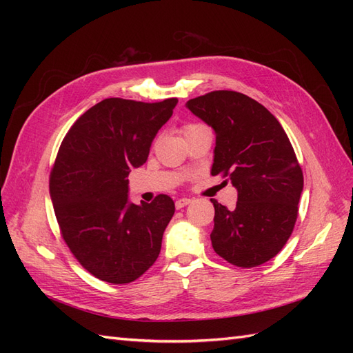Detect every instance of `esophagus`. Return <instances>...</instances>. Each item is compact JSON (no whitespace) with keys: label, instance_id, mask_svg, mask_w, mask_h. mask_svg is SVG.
<instances>
[{"label":"esophagus","instance_id":"esophagus-1","mask_svg":"<svg viewBox=\"0 0 353 353\" xmlns=\"http://www.w3.org/2000/svg\"><path fill=\"white\" fill-rule=\"evenodd\" d=\"M190 203H191V200H190V199H187V197H183V199H178V200L175 201V208H176V209H183L184 206L190 205Z\"/></svg>","mask_w":353,"mask_h":353}]
</instances>
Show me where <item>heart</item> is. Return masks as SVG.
Masks as SVG:
<instances>
[{
	"mask_svg": "<svg viewBox=\"0 0 353 353\" xmlns=\"http://www.w3.org/2000/svg\"><path fill=\"white\" fill-rule=\"evenodd\" d=\"M196 126H199V125H187L185 130H191V128H196ZM185 130H184V131H185Z\"/></svg>",
	"mask_w": 353,
	"mask_h": 353,
	"instance_id": "obj_1",
	"label": "heart"
}]
</instances>
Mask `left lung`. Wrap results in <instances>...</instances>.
<instances>
[{
    "mask_svg": "<svg viewBox=\"0 0 353 353\" xmlns=\"http://www.w3.org/2000/svg\"><path fill=\"white\" fill-rule=\"evenodd\" d=\"M187 108L216 134L212 175L237 188L236 209L215 199L212 248L227 262L253 268L272 259L290 239L303 190V174L276 117L236 91H212Z\"/></svg>",
    "mask_w": 353,
    "mask_h": 353,
    "instance_id": "8db88e82",
    "label": "left lung"
}]
</instances>
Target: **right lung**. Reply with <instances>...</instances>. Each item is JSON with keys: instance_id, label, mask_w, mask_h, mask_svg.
I'll use <instances>...</instances> for the list:
<instances>
[{"instance_id": "right-lung-1", "label": "right lung", "mask_w": 353, "mask_h": 353, "mask_svg": "<svg viewBox=\"0 0 353 353\" xmlns=\"http://www.w3.org/2000/svg\"><path fill=\"white\" fill-rule=\"evenodd\" d=\"M178 100L105 99L72 125L50 175L61 237L95 279L126 284L156 262L175 203L159 194L134 205L128 175L145 163Z\"/></svg>"}]
</instances>
